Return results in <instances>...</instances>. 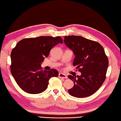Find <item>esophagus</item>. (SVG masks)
<instances>
[{
    "mask_svg": "<svg viewBox=\"0 0 121 121\" xmlns=\"http://www.w3.org/2000/svg\"><path fill=\"white\" fill-rule=\"evenodd\" d=\"M58 77L60 78H62V79H67V77L66 75L64 74H63V73H59Z\"/></svg>",
    "mask_w": 121,
    "mask_h": 121,
    "instance_id": "1",
    "label": "esophagus"
}]
</instances>
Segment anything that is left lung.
<instances>
[{
    "label": "left lung",
    "instance_id": "8db88e82",
    "mask_svg": "<svg viewBox=\"0 0 121 121\" xmlns=\"http://www.w3.org/2000/svg\"><path fill=\"white\" fill-rule=\"evenodd\" d=\"M64 41L75 55L73 65L81 75L68 76L74 86L68 92L71 96L83 98L94 94L106 79L108 59L103 46L81 36L64 37Z\"/></svg>",
    "mask_w": 121,
    "mask_h": 121
}]
</instances>
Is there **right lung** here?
<instances>
[{
    "label": "right lung",
    "instance_id": "right-lung-1",
    "mask_svg": "<svg viewBox=\"0 0 121 121\" xmlns=\"http://www.w3.org/2000/svg\"><path fill=\"white\" fill-rule=\"evenodd\" d=\"M60 37L41 36L25 38L17 42L13 49L11 58V73L17 84L25 92L38 94L48 87L52 77H57L56 69L43 71L40 66L52 49L59 43H63Z\"/></svg>",
    "mask_w": 121,
    "mask_h": 121
}]
</instances>
